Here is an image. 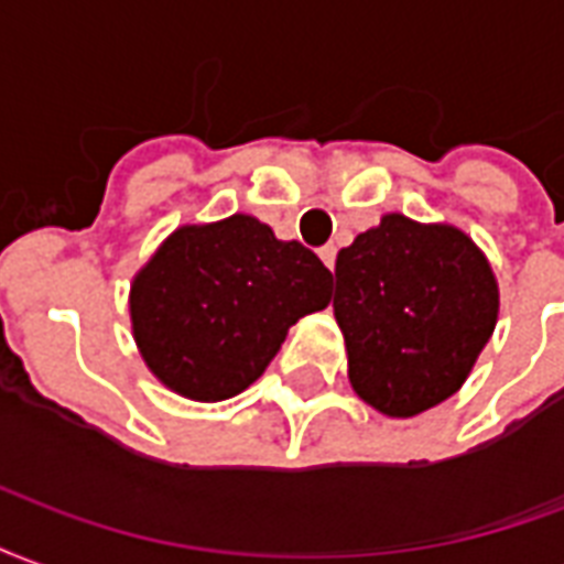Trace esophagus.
I'll use <instances>...</instances> for the list:
<instances>
[{
    "instance_id": "1",
    "label": "esophagus",
    "mask_w": 564,
    "mask_h": 564,
    "mask_svg": "<svg viewBox=\"0 0 564 564\" xmlns=\"http://www.w3.org/2000/svg\"><path fill=\"white\" fill-rule=\"evenodd\" d=\"M318 254H322V261L327 270H333V267H336V246H333V242L322 246V249H318Z\"/></svg>"
}]
</instances>
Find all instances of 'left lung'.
<instances>
[{"mask_svg": "<svg viewBox=\"0 0 564 564\" xmlns=\"http://www.w3.org/2000/svg\"><path fill=\"white\" fill-rule=\"evenodd\" d=\"M333 312L360 400L412 417L463 388L499 315V288L466 234L390 213L336 254Z\"/></svg>", "mask_w": 564, "mask_h": 564, "instance_id": "obj_1", "label": "left lung"}]
</instances>
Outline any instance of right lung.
I'll return each instance as SVG.
<instances>
[{
	"label": "right lung",
	"mask_w": 564,
	"mask_h": 564,
	"mask_svg": "<svg viewBox=\"0 0 564 564\" xmlns=\"http://www.w3.org/2000/svg\"><path fill=\"white\" fill-rule=\"evenodd\" d=\"M333 273L303 242L252 216L186 225L134 285L131 327L147 367L188 400L240 393L276 357L288 327L324 310Z\"/></svg>",
	"instance_id": "add662e5"
}]
</instances>
